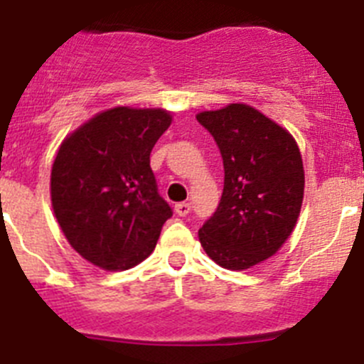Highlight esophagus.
<instances>
[{
	"label": "esophagus",
	"instance_id": "34e87169",
	"mask_svg": "<svg viewBox=\"0 0 364 364\" xmlns=\"http://www.w3.org/2000/svg\"><path fill=\"white\" fill-rule=\"evenodd\" d=\"M189 211H191V204H189V202H178V204L175 205V213L178 215V217H186V215H189Z\"/></svg>",
	"mask_w": 364,
	"mask_h": 364
}]
</instances>
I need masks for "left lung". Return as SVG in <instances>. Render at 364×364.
I'll list each match as a JSON object with an SVG mask.
<instances>
[{
	"label": "left lung",
	"mask_w": 364,
	"mask_h": 364,
	"mask_svg": "<svg viewBox=\"0 0 364 364\" xmlns=\"http://www.w3.org/2000/svg\"><path fill=\"white\" fill-rule=\"evenodd\" d=\"M224 162V191L198 230L204 252L226 269H247L279 252L294 231L304 197L295 138L246 104L202 111Z\"/></svg>",
	"instance_id": "1"
}]
</instances>
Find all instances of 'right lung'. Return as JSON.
Wrapping results in <instances>:
<instances>
[{"label":"right lung","instance_id":"obj_1","mask_svg":"<svg viewBox=\"0 0 364 364\" xmlns=\"http://www.w3.org/2000/svg\"><path fill=\"white\" fill-rule=\"evenodd\" d=\"M166 109H107L67 134L50 171V202L67 242L105 272L151 255L173 211L149 166L171 125Z\"/></svg>","mask_w":364,"mask_h":364}]
</instances>
